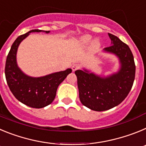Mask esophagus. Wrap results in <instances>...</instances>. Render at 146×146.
<instances>
[{
	"instance_id": "esophagus-1",
	"label": "esophagus",
	"mask_w": 146,
	"mask_h": 146,
	"mask_svg": "<svg viewBox=\"0 0 146 146\" xmlns=\"http://www.w3.org/2000/svg\"><path fill=\"white\" fill-rule=\"evenodd\" d=\"M72 71H73V72L76 71V70H77V69H80L79 64H73V65H72Z\"/></svg>"
}]
</instances>
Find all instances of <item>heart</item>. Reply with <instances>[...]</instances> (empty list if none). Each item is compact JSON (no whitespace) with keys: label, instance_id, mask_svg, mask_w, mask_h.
<instances>
[{"label":"heart","instance_id":"obj_1","mask_svg":"<svg viewBox=\"0 0 146 146\" xmlns=\"http://www.w3.org/2000/svg\"><path fill=\"white\" fill-rule=\"evenodd\" d=\"M91 42H92V36H90V35H84V36H81L80 38V42L81 43V44L85 45V46L88 45ZM92 45L94 48H98V47L101 46V43L99 42V40L96 39L93 42Z\"/></svg>","mask_w":146,"mask_h":146}]
</instances>
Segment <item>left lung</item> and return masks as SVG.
<instances>
[{"label": "left lung", "mask_w": 146, "mask_h": 146, "mask_svg": "<svg viewBox=\"0 0 146 146\" xmlns=\"http://www.w3.org/2000/svg\"><path fill=\"white\" fill-rule=\"evenodd\" d=\"M108 35L111 46L103 52L118 58V70L108 76L99 75L85 68L74 72L81 103L94 111H104L118 105L127 96L135 80V64L131 50L117 36Z\"/></svg>", "instance_id": "1"}]
</instances>
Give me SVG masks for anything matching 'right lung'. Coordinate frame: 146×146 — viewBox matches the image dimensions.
<instances>
[{
	"mask_svg": "<svg viewBox=\"0 0 146 146\" xmlns=\"http://www.w3.org/2000/svg\"><path fill=\"white\" fill-rule=\"evenodd\" d=\"M35 32L49 33L50 31L35 29L18 36L6 58L5 75L10 91L17 100L31 108H42L53 102L58 87L72 72V69L38 77L25 74L17 65V52L20 43L30 33Z\"/></svg>",
	"mask_w": 146,
	"mask_h": 146,
	"instance_id": "add662e5",
	"label": "right lung"
}]
</instances>
